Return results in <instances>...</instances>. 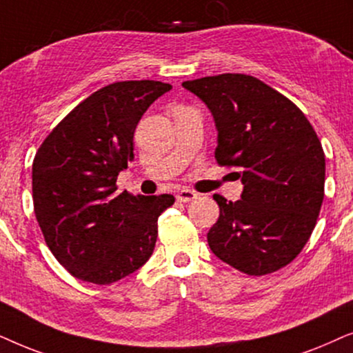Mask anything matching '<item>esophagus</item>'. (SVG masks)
Returning <instances> with one entry per match:
<instances>
[{"instance_id": "1", "label": "esophagus", "mask_w": 353, "mask_h": 353, "mask_svg": "<svg viewBox=\"0 0 353 353\" xmlns=\"http://www.w3.org/2000/svg\"><path fill=\"white\" fill-rule=\"evenodd\" d=\"M196 196H199V194H196V192H194V190H190V189H182L176 194V199L182 201V203H189V201L195 200Z\"/></svg>"}]
</instances>
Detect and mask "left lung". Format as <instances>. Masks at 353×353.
<instances>
[{
  "label": "left lung",
  "instance_id": "left-lung-1",
  "mask_svg": "<svg viewBox=\"0 0 353 353\" xmlns=\"http://www.w3.org/2000/svg\"><path fill=\"white\" fill-rule=\"evenodd\" d=\"M210 108L218 129L214 158L239 168L241 200L213 195L219 218L208 245L248 276L270 274L302 252L324 199V152L297 105L260 79L219 74L182 82Z\"/></svg>",
  "mask_w": 353,
  "mask_h": 353
}]
</instances>
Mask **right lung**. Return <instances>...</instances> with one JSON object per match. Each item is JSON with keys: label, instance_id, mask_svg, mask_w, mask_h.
Segmentation results:
<instances>
[{"label": "right lung", "instance_id": "obj_1", "mask_svg": "<svg viewBox=\"0 0 353 353\" xmlns=\"http://www.w3.org/2000/svg\"><path fill=\"white\" fill-rule=\"evenodd\" d=\"M158 81L114 82L79 103L40 145L32 164L34 211L45 242L74 278L98 285L132 274L152 256L158 218L174 196L117 192L134 159V132Z\"/></svg>", "mask_w": 353, "mask_h": 353}]
</instances>
